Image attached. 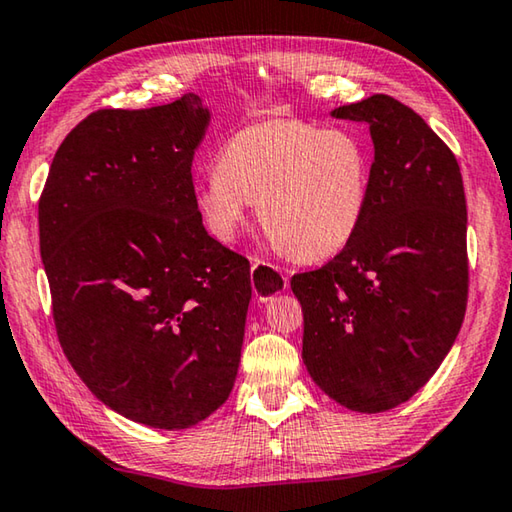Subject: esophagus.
I'll return each instance as SVG.
<instances>
[{"label": "esophagus", "mask_w": 512, "mask_h": 512, "mask_svg": "<svg viewBox=\"0 0 512 512\" xmlns=\"http://www.w3.org/2000/svg\"><path fill=\"white\" fill-rule=\"evenodd\" d=\"M250 282H253L257 300H269L275 294H280V291H285L289 280L275 264L253 257V264H250Z\"/></svg>", "instance_id": "34e87169"}]
</instances>
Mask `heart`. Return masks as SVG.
<instances>
[{
	"mask_svg": "<svg viewBox=\"0 0 512 512\" xmlns=\"http://www.w3.org/2000/svg\"><path fill=\"white\" fill-rule=\"evenodd\" d=\"M371 143L351 127L296 118L250 123L227 139L216 170L196 189V205L218 241L237 239L257 202L259 223L303 262L344 250L367 214Z\"/></svg>",
	"mask_w": 512,
	"mask_h": 512,
	"instance_id": "1",
	"label": "heart"
}]
</instances>
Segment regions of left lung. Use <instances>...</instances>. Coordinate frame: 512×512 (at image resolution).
Masks as SVG:
<instances>
[{
    "label": "left lung",
    "instance_id": "8db88e82",
    "mask_svg": "<svg viewBox=\"0 0 512 512\" xmlns=\"http://www.w3.org/2000/svg\"><path fill=\"white\" fill-rule=\"evenodd\" d=\"M367 123L373 168L367 214L321 269L296 273L303 362L330 399L385 412L428 383L467 310V202L460 166L403 102L371 95L332 111Z\"/></svg>",
    "mask_w": 512,
    "mask_h": 512
}]
</instances>
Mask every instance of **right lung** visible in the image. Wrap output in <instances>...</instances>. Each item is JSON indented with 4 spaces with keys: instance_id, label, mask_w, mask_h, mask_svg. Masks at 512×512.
<instances>
[{
    "instance_id": "right-lung-1",
    "label": "right lung",
    "mask_w": 512,
    "mask_h": 512,
    "mask_svg": "<svg viewBox=\"0 0 512 512\" xmlns=\"http://www.w3.org/2000/svg\"><path fill=\"white\" fill-rule=\"evenodd\" d=\"M198 95L100 109L54 154L38 200L56 335L111 410L166 431L221 408L237 378L250 262L212 239L191 164Z\"/></svg>"
}]
</instances>
